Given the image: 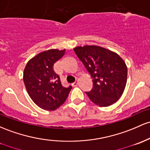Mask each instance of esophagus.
<instances>
[{
	"label": "esophagus",
	"mask_w": 150,
	"mask_h": 150,
	"mask_svg": "<svg viewBox=\"0 0 150 150\" xmlns=\"http://www.w3.org/2000/svg\"><path fill=\"white\" fill-rule=\"evenodd\" d=\"M78 85V81H77V80H76V81L74 82L73 83H72V86H73V87L77 86V85Z\"/></svg>",
	"instance_id": "esophagus-1"
}]
</instances>
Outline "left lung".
<instances>
[{"instance_id":"obj_1","label":"left lung","mask_w":150,"mask_h":150,"mask_svg":"<svg viewBox=\"0 0 150 150\" xmlns=\"http://www.w3.org/2000/svg\"><path fill=\"white\" fill-rule=\"evenodd\" d=\"M74 51L93 78V88L85 93L90 100L100 107L116 103L127 83V68L124 60L115 52L100 46H80Z\"/></svg>"}]
</instances>
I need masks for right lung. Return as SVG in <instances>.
<instances>
[{
    "instance_id": "right-lung-1",
    "label": "right lung",
    "mask_w": 150,
    "mask_h": 150,
    "mask_svg": "<svg viewBox=\"0 0 150 150\" xmlns=\"http://www.w3.org/2000/svg\"><path fill=\"white\" fill-rule=\"evenodd\" d=\"M65 50H48L39 53L28 62L23 81L29 96L39 108L55 110L65 103L72 89L62 85L53 65L63 56Z\"/></svg>"
}]
</instances>
